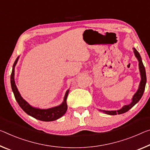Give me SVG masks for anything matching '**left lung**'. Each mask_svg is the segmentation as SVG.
I'll return each mask as SVG.
<instances>
[{
    "mask_svg": "<svg viewBox=\"0 0 150 150\" xmlns=\"http://www.w3.org/2000/svg\"><path fill=\"white\" fill-rule=\"evenodd\" d=\"M133 49H134L135 56L136 57V58L139 61V69L140 71V75H141V81H140L139 88L138 89H137V92L135 93L134 96H133L132 103L129 104V105H124L122 109H119V110H117V111H105V110H101V109H99V111H103V113L108 114V115H117V114H122L127 112V111H129L131 108H133V107H134L135 104H136L137 102L140 100V99L142 98V97L144 94L145 87H146V81H147L146 69H145L144 65L142 61L141 56H140L138 51H137L135 48H133Z\"/></svg>",
    "mask_w": 150,
    "mask_h": 150,
    "instance_id": "1",
    "label": "left lung"
}]
</instances>
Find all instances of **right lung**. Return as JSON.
I'll use <instances>...</instances> for the list:
<instances>
[{
  "instance_id": "add662e5",
  "label": "right lung",
  "mask_w": 150,
  "mask_h": 150,
  "mask_svg": "<svg viewBox=\"0 0 150 150\" xmlns=\"http://www.w3.org/2000/svg\"><path fill=\"white\" fill-rule=\"evenodd\" d=\"M18 59V57L16 58L13 67V71H12L11 75V84L14 96H15L16 100L19 106L28 115L31 116V117L37 119V120L43 121V122H52V121H54L62 117L64 114L66 113L67 109V98L69 90L68 89L66 91L65 96L64 97V100L60 105L47 109H41L39 108H33L21 97L15 85V78H14L15 77V67L16 64L17 63Z\"/></svg>"
}]
</instances>
